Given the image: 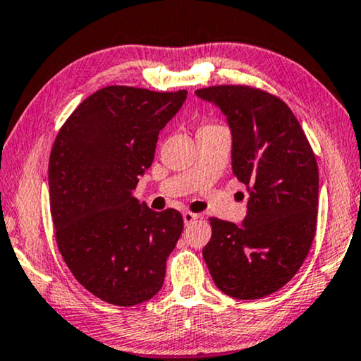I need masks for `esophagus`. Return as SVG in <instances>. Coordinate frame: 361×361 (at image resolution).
I'll use <instances>...</instances> for the list:
<instances>
[{
  "instance_id": "1",
  "label": "esophagus",
  "mask_w": 361,
  "mask_h": 361,
  "mask_svg": "<svg viewBox=\"0 0 361 361\" xmlns=\"http://www.w3.org/2000/svg\"><path fill=\"white\" fill-rule=\"evenodd\" d=\"M182 217H184L185 226H189V224H192L194 221H197L199 215L194 214V212H189V210H185V212H182Z\"/></svg>"
}]
</instances>
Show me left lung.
Returning <instances> with one entry per match:
<instances>
[{
	"instance_id": "left-lung-1",
	"label": "left lung",
	"mask_w": 361,
	"mask_h": 361,
	"mask_svg": "<svg viewBox=\"0 0 361 361\" xmlns=\"http://www.w3.org/2000/svg\"><path fill=\"white\" fill-rule=\"evenodd\" d=\"M227 116L232 171L250 197L242 226L210 217L202 255L228 297L255 300L293 279L317 231L318 166L300 123L280 97L250 86L195 91Z\"/></svg>"
}]
</instances>
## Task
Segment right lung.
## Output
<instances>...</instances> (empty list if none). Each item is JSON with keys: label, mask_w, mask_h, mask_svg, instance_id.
Instances as JSON below:
<instances>
[{"label": "right lung", "mask_w": 361, "mask_h": 361, "mask_svg": "<svg viewBox=\"0 0 361 361\" xmlns=\"http://www.w3.org/2000/svg\"><path fill=\"white\" fill-rule=\"evenodd\" d=\"M185 97L187 91L106 86L74 109L51 149L58 249L78 282L112 305H137L161 290L184 228L180 212H154L133 190Z\"/></svg>", "instance_id": "add662e5"}]
</instances>
